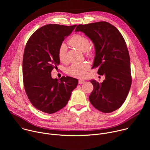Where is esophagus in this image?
Returning a JSON list of instances; mask_svg holds the SVG:
<instances>
[{
	"mask_svg": "<svg viewBox=\"0 0 150 150\" xmlns=\"http://www.w3.org/2000/svg\"><path fill=\"white\" fill-rule=\"evenodd\" d=\"M84 82H85V81L83 80V79H79V80L78 81V83H79V84H82V83H83Z\"/></svg>",
	"mask_w": 150,
	"mask_h": 150,
	"instance_id": "obj_1",
	"label": "esophagus"
}]
</instances>
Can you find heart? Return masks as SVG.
Segmentation results:
<instances>
[{
    "label": "heart",
    "mask_w": 150,
    "mask_h": 150,
    "mask_svg": "<svg viewBox=\"0 0 150 150\" xmlns=\"http://www.w3.org/2000/svg\"><path fill=\"white\" fill-rule=\"evenodd\" d=\"M69 43L72 46L82 51H87L90 53V43L88 39L82 35L75 34L69 40ZM67 47L65 44L62 43L58 50V57L61 62H65L67 60ZM89 66L86 63H74L67 68V72L68 75L77 77L82 78L85 75L86 71L88 69Z\"/></svg>",
    "instance_id": "b5f03b06"
}]
</instances>
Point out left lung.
<instances>
[{
	"label": "left lung",
	"instance_id": "obj_1",
	"mask_svg": "<svg viewBox=\"0 0 150 150\" xmlns=\"http://www.w3.org/2000/svg\"><path fill=\"white\" fill-rule=\"evenodd\" d=\"M75 31L84 33L93 42L95 57L92 68H98L97 73L105 76L100 83L90 80L94 87L89 97L90 103L105 113L118 109L132 83L130 57L123 36L115 26L105 21L78 25Z\"/></svg>",
	"mask_w": 150,
	"mask_h": 150
}]
</instances>
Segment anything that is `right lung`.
<instances>
[{"mask_svg":"<svg viewBox=\"0 0 150 150\" xmlns=\"http://www.w3.org/2000/svg\"><path fill=\"white\" fill-rule=\"evenodd\" d=\"M76 25L48 24L38 29L25 47L23 74L26 94L33 105L49 114L65 107L78 81L70 76L53 79L51 72L60 64L58 50Z\"/></svg>","mask_w":150,"mask_h":150,"instance_id":"right-lung-1","label":"right lung"}]
</instances>
